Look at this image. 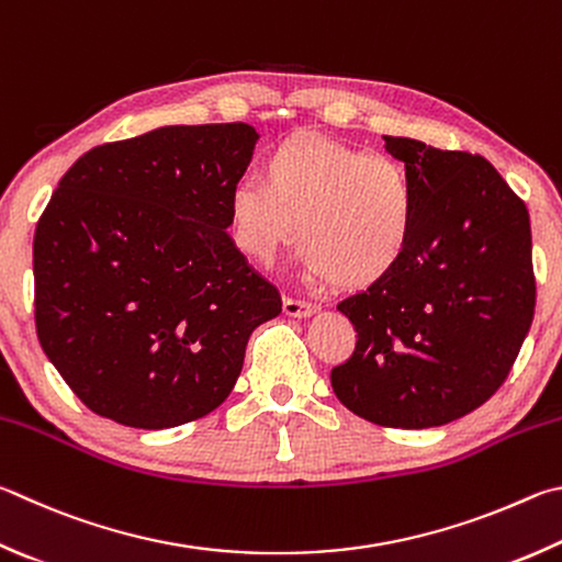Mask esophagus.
<instances>
[{"label":"esophagus","mask_w":562,"mask_h":562,"mask_svg":"<svg viewBox=\"0 0 562 562\" xmlns=\"http://www.w3.org/2000/svg\"><path fill=\"white\" fill-rule=\"evenodd\" d=\"M282 307H284V314H288V316H310V314H314L316 310H319V304L307 302V300H294V297H284Z\"/></svg>","instance_id":"esophagus-1"}]
</instances>
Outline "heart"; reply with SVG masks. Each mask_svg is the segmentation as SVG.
I'll return each mask as SVG.
<instances>
[{
    "instance_id": "b5f03b06",
    "label": "heart",
    "mask_w": 562,
    "mask_h": 562,
    "mask_svg": "<svg viewBox=\"0 0 562 562\" xmlns=\"http://www.w3.org/2000/svg\"><path fill=\"white\" fill-rule=\"evenodd\" d=\"M415 216V187L401 161L319 135L274 145L262 179H240L228 193L231 233L243 252L270 260L297 231L310 270L341 290L387 278L411 248Z\"/></svg>"
}]
</instances>
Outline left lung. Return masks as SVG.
<instances>
[{"label": "left lung", "mask_w": 562, "mask_h": 562, "mask_svg": "<svg viewBox=\"0 0 562 562\" xmlns=\"http://www.w3.org/2000/svg\"><path fill=\"white\" fill-rule=\"evenodd\" d=\"M413 179L417 216L397 268L336 310L356 329L331 387L353 415L425 430L476 411L533 322L530 218L484 157L383 137Z\"/></svg>", "instance_id": "obj_1"}]
</instances>
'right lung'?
I'll return each instance as SVG.
<instances>
[{"mask_svg":"<svg viewBox=\"0 0 562 562\" xmlns=\"http://www.w3.org/2000/svg\"><path fill=\"white\" fill-rule=\"evenodd\" d=\"M255 142L246 122L169 125L58 181L34 233L36 334L100 417L165 430L216 411L252 329L282 312L226 233Z\"/></svg>","mask_w":562,"mask_h":562,"instance_id":"1","label":"right lung"}]
</instances>
